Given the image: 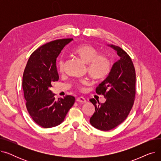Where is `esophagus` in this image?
<instances>
[{
	"instance_id": "obj_1",
	"label": "esophagus",
	"mask_w": 161,
	"mask_h": 161,
	"mask_svg": "<svg viewBox=\"0 0 161 161\" xmlns=\"http://www.w3.org/2000/svg\"><path fill=\"white\" fill-rule=\"evenodd\" d=\"M76 101L78 103H86V100L85 99V98H83L82 97H78L76 98Z\"/></svg>"
}]
</instances>
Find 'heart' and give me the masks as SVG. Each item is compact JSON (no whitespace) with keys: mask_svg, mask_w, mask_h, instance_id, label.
<instances>
[{"mask_svg":"<svg viewBox=\"0 0 161 161\" xmlns=\"http://www.w3.org/2000/svg\"><path fill=\"white\" fill-rule=\"evenodd\" d=\"M74 53L87 64V70L89 75L94 79L105 78L110 70L111 63L109 58L103 54H99L97 49L89 44H82L74 49ZM64 61L63 59L58 63L59 69H64ZM86 80H81L78 83H86Z\"/></svg>","mask_w":161,"mask_h":161,"instance_id":"1","label":"heart"}]
</instances>
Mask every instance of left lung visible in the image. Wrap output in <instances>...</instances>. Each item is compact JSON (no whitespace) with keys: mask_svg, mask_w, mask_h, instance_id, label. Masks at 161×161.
Wrapping results in <instances>:
<instances>
[{"mask_svg":"<svg viewBox=\"0 0 161 161\" xmlns=\"http://www.w3.org/2000/svg\"><path fill=\"white\" fill-rule=\"evenodd\" d=\"M108 46L115 51L118 60L112 65L106 78L96 88L97 93L103 95L106 102L89 100L95 107L90 123L104 131L114 129L125 120L136 94V72L130 56L119 46Z\"/></svg>","mask_w":161,"mask_h":161,"instance_id":"1","label":"left lung"}]
</instances>
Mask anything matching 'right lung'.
<instances>
[{
    "label": "right lung",
    "mask_w": 161,
    "mask_h": 161,
    "mask_svg": "<svg viewBox=\"0 0 161 161\" xmlns=\"http://www.w3.org/2000/svg\"><path fill=\"white\" fill-rule=\"evenodd\" d=\"M72 38L56 40L40 46L30 56L23 75L22 86L26 107L32 119L43 128L54 127L63 122L75 98L66 95L55 100L49 90L58 80L56 60Z\"/></svg>",
    "instance_id": "right-lung-1"
}]
</instances>
